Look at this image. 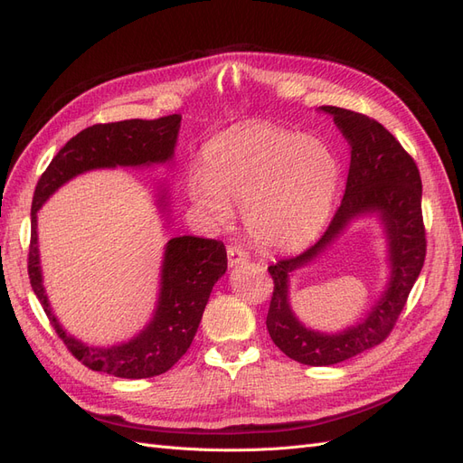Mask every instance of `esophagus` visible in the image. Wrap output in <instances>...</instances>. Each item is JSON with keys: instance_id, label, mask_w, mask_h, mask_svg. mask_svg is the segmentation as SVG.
Here are the masks:
<instances>
[{"instance_id": "obj_1", "label": "esophagus", "mask_w": 463, "mask_h": 463, "mask_svg": "<svg viewBox=\"0 0 463 463\" xmlns=\"http://www.w3.org/2000/svg\"><path fill=\"white\" fill-rule=\"evenodd\" d=\"M249 260V255L245 253L243 249L240 247H228V262L232 269H235V266H241Z\"/></svg>"}]
</instances>
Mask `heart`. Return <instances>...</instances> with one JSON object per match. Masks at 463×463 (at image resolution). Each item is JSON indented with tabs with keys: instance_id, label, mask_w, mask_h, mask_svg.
Segmentation results:
<instances>
[{
	"instance_id": "1",
	"label": "heart",
	"mask_w": 463,
	"mask_h": 463,
	"mask_svg": "<svg viewBox=\"0 0 463 463\" xmlns=\"http://www.w3.org/2000/svg\"><path fill=\"white\" fill-rule=\"evenodd\" d=\"M340 185L328 143L270 123H243L210 141L203 172L187 177L189 199L206 220L226 223L243 210L249 235L269 249H296L322 230Z\"/></svg>"
}]
</instances>
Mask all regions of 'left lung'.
Here are the masks:
<instances>
[{
    "label": "left lung",
    "mask_w": 463,
    "mask_h": 463,
    "mask_svg": "<svg viewBox=\"0 0 463 463\" xmlns=\"http://www.w3.org/2000/svg\"><path fill=\"white\" fill-rule=\"evenodd\" d=\"M334 118L349 145V174L338 213L320 240L301 255L269 266L274 279L266 328L272 342L293 361L328 367L381 344L398 320L405 299L425 262L421 216V177L408 152L381 123L352 109L320 106ZM376 217L387 243V284L366 317L340 333L307 327L288 301L290 278L310 266L339 239L354 221Z\"/></svg>",
    "instance_id": "obj_1"
}]
</instances>
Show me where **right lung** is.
<instances>
[{"label":"right lung","instance_id":"1","mask_svg":"<svg viewBox=\"0 0 463 463\" xmlns=\"http://www.w3.org/2000/svg\"><path fill=\"white\" fill-rule=\"evenodd\" d=\"M181 116L160 119H125L92 125L69 141L42 174L31 210L29 276L52 326L82 365L119 378H150L172 369L185 355L201 325L214 284L228 270L226 247L216 240L177 235L164 245L158 296L146 325L133 338L114 345H90L69 334L55 317L42 276L38 249V210L69 181L94 170L152 167L172 164ZM170 189L158 184L154 204L170 230Z\"/></svg>","mask_w":463,"mask_h":463}]
</instances>
